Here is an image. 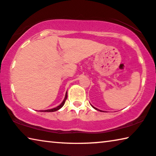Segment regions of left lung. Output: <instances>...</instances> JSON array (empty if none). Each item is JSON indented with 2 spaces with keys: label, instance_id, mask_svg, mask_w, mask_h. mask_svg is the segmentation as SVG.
<instances>
[{
  "label": "left lung",
  "instance_id": "left-lung-1",
  "mask_svg": "<svg viewBox=\"0 0 156 156\" xmlns=\"http://www.w3.org/2000/svg\"><path fill=\"white\" fill-rule=\"evenodd\" d=\"M93 108H94V109H96V110H97V111H101V112H104V111H101V110H99V109H98V108H95V107H94V106H93L92 105H91Z\"/></svg>",
  "mask_w": 156,
  "mask_h": 156
}]
</instances>
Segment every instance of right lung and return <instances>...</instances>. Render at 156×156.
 I'll use <instances>...</instances> for the list:
<instances>
[{
  "mask_svg": "<svg viewBox=\"0 0 156 156\" xmlns=\"http://www.w3.org/2000/svg\"><path fill=\"white\" fill-rule=\"evenodd\" d=\"M66 99H67V92H66V95H65V97H64L63 101L62 102L60 105H59V106H57V107H55V108H51V109H48V110L40 111H41V112H54V111H58V110H59V109L61 108L62 107V106H64V103H65V101H66Z\"/></svg>",
  "mask_w": 156,
  "mask_h": 156,
  "instance_id": "1",
  "label": "right lung"
}]
</instances>
